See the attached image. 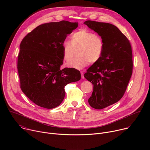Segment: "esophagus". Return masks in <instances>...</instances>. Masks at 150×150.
Here are the masks:
<instances>
[{"instance_id": "1", "label": "esophagus", "mask_w": 150, "mask_h": 150, "mask_svg": "<svg viewBox=\"0 0 150 150\" xmlns=\"http://www.w3.org/2000/svg\"><path fill=\"white\" fill-rule=\"evenodd\" d=\"M81 78L82 79H83L84 76H83V71H81Z\"/></svg>"}]
</instances>
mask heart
<instances>
[{
  "label": "heart",
  "mask_w": 150,
  "mask_h": 150,
  "mask_svg": "<svg viewBox=\"0 0 150 150\" xmlns=\"http://www.w3.org/2000/svg\"><path fill=\"white\" fill-rule=\"evenodd\" d=\"M104 49L103 40L100 36L87 29H80L71 35V41L62 43L64 60L69 62L68 66L77 69L87 67L89 62L95 63L101 58Z\"/></svg>",
  "instance_id": "1"
}]
</instances>
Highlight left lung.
<instances>
[{"label": "left lung", "mask_w": 150, "mask_h": 150, "mask_svg": "<svg viewBox=\"0 0 150 150\" xmlns=\"http://www.w3.org/2000/svg\"><path fill=\"white\" fill-rule=\"evenodd\" d=\"M83 24L98 33L104 42L100 59L84 74L94 85L88 103L102 109L119 101L126 91L132 74V48L129 40L113 24L90 20Z\"/></svg>", "instance_id": "8db88e82"}]
</instances>
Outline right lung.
<instances>
[{"label": "right lung", "mask_w": 150, "mask_h": 150, "mask_svg": "<svg viewBox=\"0 0 150 150\" xmlns=\"http://www.w3.org/2000/svg\"><path fill=\"white\" fill-rule=\"evenodd\" d=\"M78 26V23L67 21L43 24L21 41L17 63L20 87L37 105L56 108L65 97L66 85L80 80L78 70L60 69L62 43Z\"/></svg>", "instance_id": "obj_1"}]
</instances>
